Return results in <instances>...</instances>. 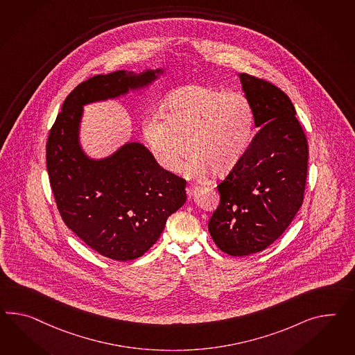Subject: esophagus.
Returning a JSON list of instances; mask_svg holds the SVG:
<instances>
[{
    "label": "esophagus",
    "instance_id": "34e87169",
    "mask_svg": "<svg viewBox=\"0 0 355 355\" xmlns=\"http://www.w3.org/2000/svg\"><path fill=\"white\" fill-rule=\"evenodd\" d=\"M187 194L189 196V197H193L197 191H198V187H193V185H189V187H187Z\"/></svg>",
    "mask_w": 355,
    "mask_h": 355
}]
</instances>
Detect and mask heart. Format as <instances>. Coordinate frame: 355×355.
<instances>
[{"label": "heart", "mask_w": 355, "mask_h": 355, "mask_svg": "<svg viewBox=\"0 0 355 355\" xmlns=\"http://www.w3.org/2000/svg\"><path fill=\"white\" fill-rule=\"evenodd\" d=\"M162 114L146 119L143 137L168 173L179 170L189 150V176L205 178L209 171L223 176L239 164L254 135L250 101L242 94L212 86L193 85L173 92Z\"/></svg>", "instance_id": "b5f03b06"}]
</instances>
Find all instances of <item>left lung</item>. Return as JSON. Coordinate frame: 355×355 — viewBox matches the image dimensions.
<instances>
[{
    "instance_id": "1",
    "label": "left lung",
    "mask_w": 355,
    "mask_h": 355,
    "mask_svg": "<svg viewBox=\"0 0 355 355\" xmlns=\"http://www.w3.org/2000/svg\"><path fill=\"white\" fill-rule=\"evenodd\" d=\"M238 77L259 131L218 184L220 203L209 230L223 252L248 256L272 245L297 214L309 152L290 98L270 82L245 73Z\"/></svg>"
}]
</instances>
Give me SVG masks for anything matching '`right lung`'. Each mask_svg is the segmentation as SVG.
Segmentation results:
<instances>
[{
	"mask_svg": "<svg viewBox=\"0 0 355 355\" xmlns=\"http://www.w3.org/2000/svg\"><path fill=\"white\" fill-rule=\"evenodd\" d=\"M164 72L117 71L82 82L64 101L47 139V173L65 225L112 260H134L155 245L167 218L185 203L187 182L164 170L139 141L92 158L80 141L83 107L141 92Z\"/></svg>",
	"mask_w": 355,
	"mask_h": 355,
	"instance_id": "1",
	"label": "right lung"
}]
</instances>
